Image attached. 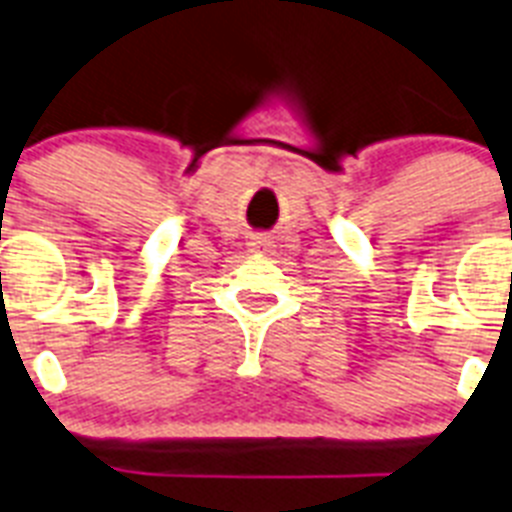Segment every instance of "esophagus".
I'll return each instance as SVG.
<instances>
[{
    "label": "esophagus",
    "mask_w": 512,
    "mask_h": 512,
    "mask_svg": "<svg viewBox=\"0 0 512 512\" xmlns=\"http://www.w3.org/2000/svg\"><path fill=\"white\" fill-rule=\"evenodd\" d=\"M252 247H257V249H268V247H270V239H265V236H257L255 242H252Z\"/></svg>",
    "instance_id": "34e87169"
}]
</instances>
